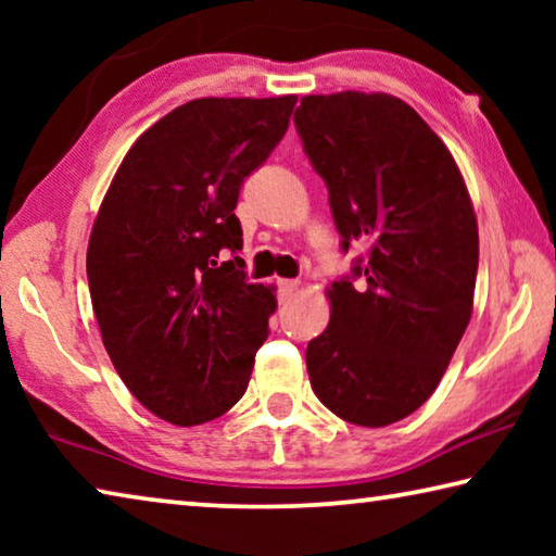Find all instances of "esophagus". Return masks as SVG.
<instances>
[{
    "mask_svg": "<svg viewBox=\"0 0 556 556\" xmlns=\"http://www.w3.org/2000/svg\"><path fill=\"white\" fill-rule=\"evenodd\" d=\"M296 289H299V281H294V279H279L277 281V296H279V301H289L291 296H294Z\"/></svg>",
    "mask_w": 556,
    "mask_h": 556,
    "instance_id": "esophagus-1",
    "label": "esophagus"
}]
</instances>
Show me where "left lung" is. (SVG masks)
<instances>
[{
  "mask_svg": "<svg viewBox=\"0 0 556 556\" xmlns=\"http://www.w3.org/2000/svg\"><path fill=\"white\" fill-rule=\"evenodd\" d=\"M294 125L341 250L368 244L328 289L331 321L308 341V380L336 417L388 427L431 397L470 321L473 205L454 156L400 98L306 96Z\"/></svg>",
  "mask_w": 556,
  "mask_h": 556,
  "instance_id": "8db88e82",
  "label": "left lung"
}]
</instances>
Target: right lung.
Listing matches in <instances>:
<instances>
[{"label":"right lung","instance_id":"add662e5","mask_svg":"<svg viewBox=\"0 0 556 556\" xmlns=\"http://www.w3.org/2000/svg\"><path fill=\"white\" fill-rule=\"evenodd\" d=\"M296 96L201 98L119 164L88 244L102 343L149 412L193 427L248 390L277 299L250 285L235 205L287 135Z\"/></svg>","mask_w":556,"mask_h":556}]
</instances>
